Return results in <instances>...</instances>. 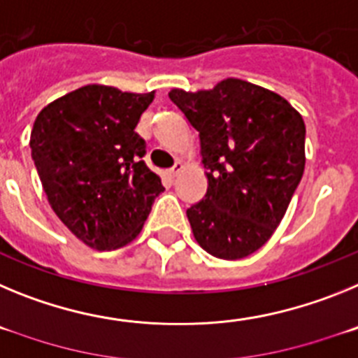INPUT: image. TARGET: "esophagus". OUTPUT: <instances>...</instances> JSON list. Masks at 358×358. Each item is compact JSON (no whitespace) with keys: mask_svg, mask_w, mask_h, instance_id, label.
<instances>
[{"mask_svg":"<svg viewBox=\"0 0 358 358\" xmlns=\"http://www.w3.org/2000/svg\"><path fill=\"white\" fill-rule=\"evenodd\" d=\"M182 170H185V164H182L181 161H177V163L173 164V169L169 172V176L170 177H177V176H179V173L182 172Z\"/></svg>","mask_w":358,"mask_h":358,"instance_id":"esophagus-1","label":"esophagus"}]
</instances>
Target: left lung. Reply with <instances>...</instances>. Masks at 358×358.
Segmentation results:
<instances>
[{
	"mask_svg": "<svg viewBox=\"0 0 358 358\" xmlns=\"http://www.w3.org/2000/svg\"><path fill=\"white\" fill-rule=\"evenodd\" d=\"M169 96L199 132L206 169V195L186 210L195 240L220 260L252 255L280 226L305 172L303 116L240 78Z\"/></svg>",
	"mask_w": 358,
	"mask_h": 358,
	"instance_id": "left-lung-1",
	"label": "left lung"
}]
</instances>
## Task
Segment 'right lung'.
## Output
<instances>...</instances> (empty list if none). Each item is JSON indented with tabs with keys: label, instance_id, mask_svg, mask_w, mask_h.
<instances>
[{
	"label": "right lung",
	"instance_id": "add662e5",
	"mask_svg": "<svg viewBox=\"0 0 358 358\" xmlns=\"http://www.w3.org/2000/svg\"><path fill=\"white\" fill-rule=\"evenodd\" d=\"M152 100L154 91L90 84L53 100L34 122L31 159L50 206L91 249L131 243L164 189L141 161L145 141L134 132Z\"/></svg>",
	"mask_w": 358,
	"mask_h": 358
}]
</instances>
